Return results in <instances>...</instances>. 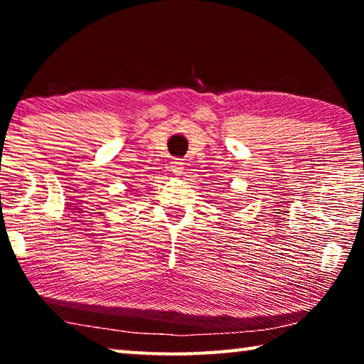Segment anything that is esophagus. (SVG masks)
I'll return each mask as SVG.
<instances>
[{"label": "esophagus", "mask_w": 364, "mask_h": 364, "mask_svg": "<svg viewBox=\"0 0 364 364\" xmlns=\"http://www.w3.org/2000/svg\"><path fill=\"white\" fill-rule=\"evenodd\" d=\"M171 171H173V173H176V175H181L183 171H184V164L181 162L180 159H175L173 162H171Z\"/></svg>", "instance_id": "obj_1"}]
</instances>
